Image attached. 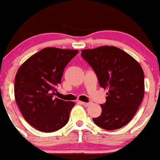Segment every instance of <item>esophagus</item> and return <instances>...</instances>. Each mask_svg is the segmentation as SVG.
Returning a JSON list of instances; mask_svg holds the SVG:
<instances>
[{
	"label": "esophagus",
	"mask_w": 160,
	"mask_h": 160,
	"mask_svg": "<svg viewBox=\"0 0 160 160\" xmlns=\"http://www.w3.org/2000/svg\"><path fill=\"white\" fill-rule=\"evenodd\" d=\"M80 103L82 104L83 105H84V106H88V105H90V102H80Z\"/></svg>",
	"instance_id": "34e87169"
}]
</instances>
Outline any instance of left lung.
<instances>
[{"label":"left lung","instance_id":"8db88e82","mask_svg":"<svg viewBox=\"0 0 160 160\" xmlns=\"http://www.w3.org/2000/svg\"><path fill=\"white\" fill-rule=\"evenodd\" d=\"M92 67L99 85L108 89L102 114L93 118L96 125L112 131L128 124L138 109L145 92L142 66L132 56L114 46H101L81 51Z\"/></svg>","mask_w":160,"mask_h":160}]
</instances>
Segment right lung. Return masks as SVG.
Returning <instances> with one entry per match:
<instances>
[{
	"label": "right lung",
	"mask_w": 160,
	"mask_h": 160,
	"mask_svg": "<svg viewBox=\"0 0 160 160\" xmlns=\"http://www.w3.org/2000/svg\"><path fill=\"white\" fill-rule=\"evenodd\" d=\"M79 51L45 48L28 58L17 71L15 98L23 117L42 132H54L68 123L75 105L55 98L63 71Z\"/></svg>",
	"instance_id": "right-lung-1"
}]
</instances>
